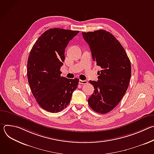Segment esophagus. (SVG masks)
<instances>
[{
  "label": "esophagus",
  "instance_id": "34e87169",
  "mask_svg": "<svg viewBox=\"0 0 154 154\" xmlns=\"http://www.w3.org/2000/svg\"><path fill=\"white\" fill-rule=\"evenodd\" d=\"M79 84H81V85H85L88 83V82L86 80H79Z\"/></svg>",
  "mask_w": 154,
  "mask_h": 154
}]
</instances>
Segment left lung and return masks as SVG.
Segmentation results:
<instances>
[{"instance_id":"left-lung-1","label":"left lung","mask_w":154,"mask_h":154,"mask_svg":"<svg viewBox=\"0 0 154 154\" xmlns=\"http://www.w3.org/2000/svg\"><path fill=\"white\" fill-rule=\"evenodd\" d=\"M88 44L93 60L102 70L98 71V80H90L94 92L88 102L97 113L112 111L119 103L128 88L131 77V64L119 41L104 30L82 32Z\"/></svg>"}]
</instances>
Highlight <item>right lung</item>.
Returning a JSON list of instances; mask_svg holds the SVG:
<instances>
[{
  "label": "right lung",
  "mask_w": 154,
  "mask_h": 154,
  "mask_svg": "<svg viewBox=\"0 0 154 154\" xmlns=\"http://www.w3.org/2000/svg\"><path fill=\"white\" fill-rule=\"evenodd\" d=\"M79 31L51 29L44 32L32 47L27 61V78L39 105L51 113H58L70 103L79 80L61 76L64 51Z\"/></svg>",
  "instance_id": "obj_1"
}]
</instances>
